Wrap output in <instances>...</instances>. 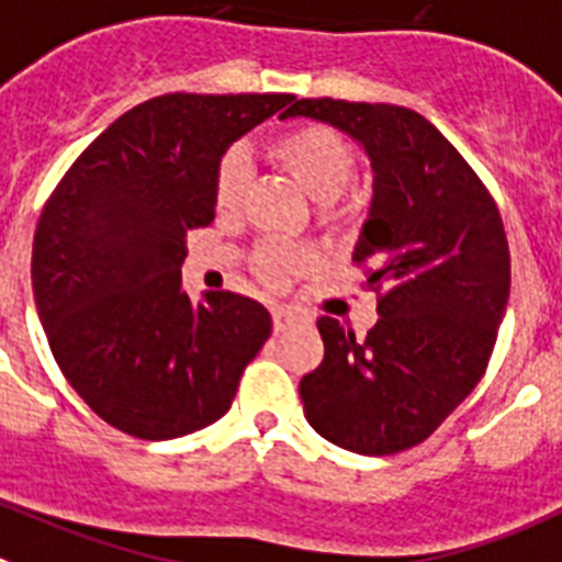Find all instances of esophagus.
<instances>
[{
    "instance_id": "1",
    "label": "esophagus",
    "mask_w": 562,
    "mask_h": 562,
    "mask_svg": "<svg viewBox=\"0 0 562 562\" xmlns=\"http://www.w3.org/2000/svg\"><path fill=\"white\" fill-rule=\"evenodd\" d=\"M296 322H300V318L293 316L291 311H285V307H277V311H274V330L277 333L288 330V327H293Z\"/></svg>"
}]
</instances>
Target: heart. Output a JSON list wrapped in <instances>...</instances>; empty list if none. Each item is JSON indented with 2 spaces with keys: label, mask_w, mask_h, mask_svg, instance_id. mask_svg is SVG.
Segmentation results:
<instances>
[{
  "label": "heart",
  "mask_w": 562,
  "mask_h": 562,
  "mask_svg": "<svg viewBox=\"0 0 562 562\" xmlns=\"http://www.w3.org/2000/svg\"><path fill=\"white\" fill-rule=\"evenodd\" d=\"M271 156L282 168L305 187V193L316 199L318 204H330L347 190L352 179V150L347 148L341 136L322 125H302L288 134L277 136L271 145ZM249 184V159L244 150H229L215 168V204L221 212H232ZM311 262V255L302 249H293L285 244L262 246L257 255V271L266 282L280 285L291 280L296 271H302Z\"/></svg>",
  "instance_id": "heart-1"
}]
</instances>
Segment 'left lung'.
Instances as JSON below:
<instances>
[{
  "mask_svg": "<svg viewBox=\"0 0 562 562\" xmlns=\"http://www.w3.org/2000/svg\"><path fill=\"white\" fill-rule=\"evenodd\" d=\"M347 134L372 170V201L352 260L383 288L367 338L316 322L325 361L300 383L305 417L363 457L431 437L482 381L509 300L502 215L468 161L403 105L293 100L280 114Z\"/></svg>",
  "mask_w": 562,
  "mask_h": 562,
  "instance_id": "8db88e82",
  "label": "left lung"
}]
</instances>
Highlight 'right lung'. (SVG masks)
<instances>
[{
  "mask_svg": "<svg viewBox=\"0 0 562 562\" xmlns=\"http://www.w3.org/2000/svg\"><path fill=\"white\" fill-rule=\"evenodd\" d=\"M293 94H161L125 111L55 187L33 240L35 311L109 426L176 439L224 417L271 336L260 302L181 288L184 235L215 218V168Z\"/></svg>",
  "mask_w": 562,
  "mask_h": 562,
  "instance_id": "add662e5",
  "label": "right lung"
}]
</instances>
